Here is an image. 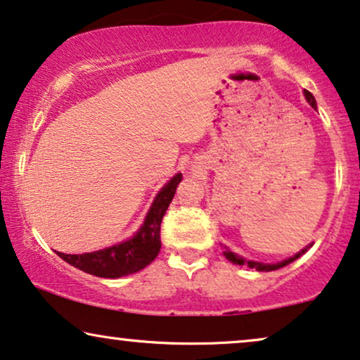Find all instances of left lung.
Returning a JSON list of instances; mask_svg holds the SVG:
<instances>
[{
    "mask_svg": "<svg viewBox=\"0 0 360 360\" xmlns=\"http://www.w3.org/2000/svg\"><path fill=\"white\" fill-rule=\"evenodd\" d=\"M304 96H306L307 102H309V104L316 109V101H314V97H312L311 92H309V91H304ZM311 246H312V243H311L309 246H306L304 250H301L300 253H297V255H294V256H291V258L284 259V261H281V263H276V264H266V263H258V261H248V259H243L241 256H238V255H235V253H231V251L228 250V248H225V256H226L228 259L231 261V263H235V264H246V266H248V268H253V269H256V271H274V269H279V268H283V266H286V264H289V263H292V261L300 258V256H301L302 253H306L307 248H311Z\"/></svg>",
    "mask_w": 360,
    "mask_h": 360,
    "instance_id": "obj_1",
    "label": "left lung"
}]
</instances>
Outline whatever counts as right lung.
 <instances>
[{
    "label": "right lung",
    "mask_w": 360,
    "mask_h": 360,
    "mask_svg": "<svg viewBox=\"0 0 360 360\" xmlns=\"http://www.w3.org/2000/svg\"><path fill=\"white\" fill-rule=\"evenodd\" d=\"M181 181V174L175 175L169 184L160 190L153 200L150 212L147 213L146 221L132 240H127L110 248L94 251L84 255H64L58 253L66 263L84 273L94 274L99 278H120L137 273L150 264L160 251V225L162 218L172 200L175 190Z\"/></svg>",
    "instance_id": "1"
}]
</instances>
